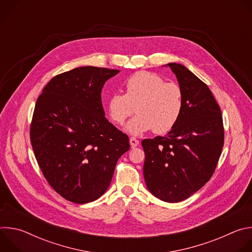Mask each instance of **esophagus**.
Wrapping results in <instances>:
<instances>
[{
	"label": "esophagus",
	"mask_w": 252,
	"mask_h": 252,
	"mask_svg": "<svg viewBox=\"0 0 252 252\" xmlns=\"http://www.w3.org/2000/svg\"><path fill=\"white\" fill-rule=\"evenodd\" d=\"M129 143H130V147L131 148H135L139 145V141L135 138V137H130L129 138Z\"/></svg>",
	"instance_id": "obj_1"
}]
</instances>
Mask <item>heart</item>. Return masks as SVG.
I'll list each match as a JSON object with an SVG mask.
<instances>
[{
  "mask_svg": "<svg viewBox=\"0 0 252 252\" xmlns=\"http://www.w3.org/2000/svg\"><path fill=\"white\" fill-rule=\"evenodd\" d=\"M126 93L113 94L107 100L111 120L122 126L134 112L138 113L126 126L133 135L154 129L165 133L177 124L184 110V94L178 85L165 83L155 73L141 70L125 83Z\"/></svg>",
  "mask_w": 252,
  "mask_h": 252,
  "instance_id": "heart-1",
  "label": "heart"
}]
</instances>
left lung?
Wrapping results in <instances>:
<instances>
[{
  "instance_id": "8db88e82",
  "label": "left lung",
  "mask_w": 252,
  "mask_h": 252,
  "mask_svg": "<svg viewBox=\"0 0 252 252\" xmlns=\"http://www.w3.org/2000/svg\"><path fill=\"white\" fill-rule=\"evenodd\" d=\"M184 94L181 119L164 136L146 138L143 176L148 189L165 202H179L212 176L222 152L220 107L208 87L185 65L170 63Z\"/></svg>"
}]
</instances>
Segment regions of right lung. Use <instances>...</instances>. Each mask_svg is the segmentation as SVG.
Returning a JSON list of instances; mask_svg holds the SVG:
<instances>
[{"mask_svg":"<svg viewBox=\"0 0 252 252\" xmlns=\"http://www.w3.org/2000/svg\"><path fill=\"white\" fill-rule=\"evenodd\" d=\"M119 69L80 66L54 77L35 102L31 142L50 186L63 198L88 203L111 185L128 136L104 117L101 90Z\"/></svg>","mask_w":252,"mask_h":252,"instance_id":"1","label":"right lung"}]
</instances>
